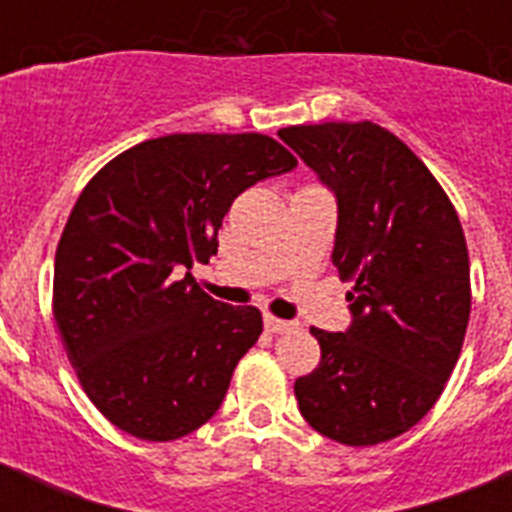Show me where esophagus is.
I'll list each match as a JSON object with an SVG mask.
<instances>
[{
	"label": "esophagus",
	"instance_id": "34e87169",
	"mask_svg": "<svg viewBox=\"0 0 512 512\" xmlns=\"http://www.w3.org/2000/svg\"><path fill=\"white\" fill-rule=\"evenodd\" d=\"M295 327V321H281L276 319V316H265V329L273 332V335H284V332H292Z\"/></svg>",
	"mask_w": 512,
	"mask_h": 512
}]
</instances>
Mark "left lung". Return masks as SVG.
I'll return each instance as SVG.
<instances>
[{
    "mask_svg": "<svg viewBox=\"0 0 512 512\" xmlns=\"http://www.w3.org/2000/svg\"><path fill=\"white\" fill-rule=\"evenodd\" d=\"M335 191L332 263L353 281L348 332L311 327L321 361L295 380L308 425L345 446L401 436L430 412L462 353L470 257L452 199L420 156L372 122L279 130Z\"/></svg>",
    "mask_w": 512,
    "mask_h": 512,
    "instance_id": "left-lung-1",
    "label": "left lung"
}]
</instances>
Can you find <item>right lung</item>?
<instances>
[{"instance_id": "add662e5", "label": "right lung", "mask_w": 512, "mask_h": 512, "mask_svg": "<svg viewBox=\"0 0 512 512\" xmlns=\"http://www.w3.org/2000/svg\"><path fill=\"white\" fill-rule=\"evenodd\" d=\"M297 159L260 132H177L92 175L55 252L52 316L84 393L116 428L175 441L220 409L263 332L255 305H223L183 268L217 255L249 185Z\"/></svg>"}]
</instances>
